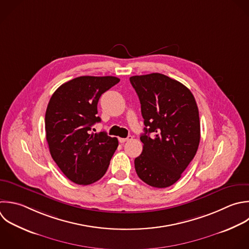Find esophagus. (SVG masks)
<instances>
[{
    "instance_id": "1",
    "label": "esophagus",
    "mask_w": 249,
    "mask_h": 249,
    "mask_svg": "<svg viewBox=\"0 0 249 249\" xmlns=\"http://www.w3.org/2000/svg\"><path fill=\"white\" fill-rule=\"evenodd\" d=\"M131 139H132V136H131V135H128L126 138H119V141H120V143H124V142L129 141V140H131Z\"/></svg>"
}]
</instances>
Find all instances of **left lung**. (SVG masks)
Listing matches in <instances>:
<instances>
[{
  "instance_id": "1",
  "label": "left lung",
  "mask_w": 249,
  "mask_h": 249,
  "mask_svg": "<svg viewBox=\"0 0 249 249\" xmlns=\"http://www.w3.org/2000/svg\"><path fill=\"white\" fill-rule=\"evenodd\" d=\"M129 81L146 126L140 136L143 151L134 160L136 173L152 187H169L180 179L198 148L196 102L188 88L160 73L132 76Z\"/></svg>"
}]
</instances>
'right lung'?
Wrapping results in <instances>:
<instances>
[{
    "mask_svg": "<svg viewBox=\"0 0 249 249\" xmlns=\"http://www.w3.org/2000/svg\"><path fill=\"white\" fill-rule=\"evenodd\" d=\"M119 78L82 76L60 86L46 111V133L51 155L64 175L79 185H89L106 173L119 145L105 131L90 132L99 123L100 96Z\"/></svg>",
    "mask_w": 249,
    "mask_h": 249,
    "instance_id": "1",
    "label": "right lung"
}]
</instances>
